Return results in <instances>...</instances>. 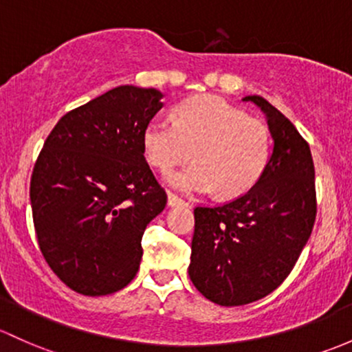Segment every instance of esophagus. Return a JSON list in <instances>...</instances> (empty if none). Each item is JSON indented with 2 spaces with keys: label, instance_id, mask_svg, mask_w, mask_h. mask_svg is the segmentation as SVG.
Segmentation results:
<instances>
[{
  "label": "esophagus",
  "instance_id": "1",
  "mask_svg": "<svg viewBox=\"0 0 352 352\" xmlns=\"http://www.w3.org/2000/svg\"><path fill=\"white\" fill-rule=\"evenodd\" d=\"M166 197H168V206H170V207H175V206H188L186 201H182V199H180L179 195L173 194V192H168V194H166Z\"/></svg>",
  "mask_w": 352,
  "mask_h": 352
}]
</instances>
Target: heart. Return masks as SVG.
Listing matches in <instances>:
<instances>
[{
  "label": "heart",
  "mask_w": 352,
  "mask_h": 352,
  "mask_svg": "<svg viewBox=\"0 0 352 352\" xmlns=\"http://www.w3.org/2000/svg\"><path fill=\"white\" fill-rule=\"evenodd\" d=\"M143 150L162 172L197 158L194 165L168 173L165 182L186 194L216 188L221 197L246 194L260 180L272 155L268 126L219 96H195L177 108L175 121L155 116L143 129Z\"/></svg>",
  "instance_id": "1"
}]
</instances>
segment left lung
I'll return each mask as SVG.
<instances>
[{"mask_svg": "<svg viewBox=\"0 0 352 352\" xmlns=\"http://www.w3.org/2000/svg\"><path fill=\"white\" fill-rule=\"evenodd\" d=\"M273 140L263 175L236 201L195 207L188 276L210 302L246 305L272 294L292 272L316 221L310 148L290 120L261 96Z\"/></svg>", "mask_w": 352, "mask_h": 352, "instance_id": "obj_1", "label": "left lung"}]
</instances>
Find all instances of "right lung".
I'll return each mask as SVG.
<instances>
[{
  "instance_id": "right-lung-1",
  "label": "right lung",
  "mask_w": 352,
  "mask_h": 352,
  "mask_svg": "<svg viewBox=\"0 0 352 352\" xmlns=\"http://www.w3.org/2000/svg\"><path fill=\"white\" fill-rule=\"evenodd\" d=\"M162 98L114 87L69 111L43 143L30 182L33 224L45 261L77 294H114L136 276L143 232L166 204L143 150Z\"/></svg>"
}]
</instances>
